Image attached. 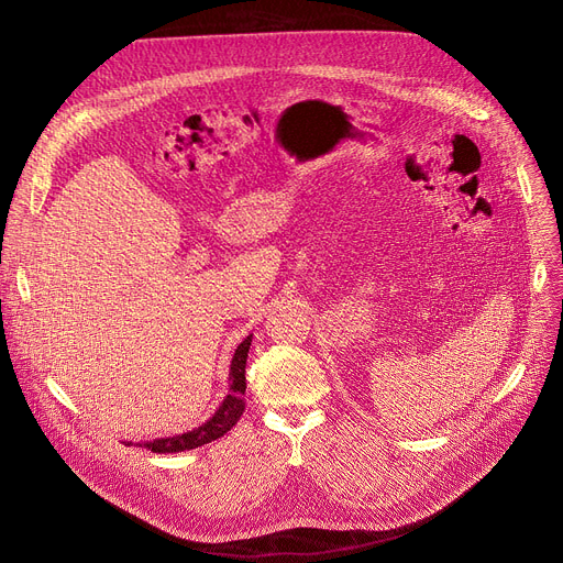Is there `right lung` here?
Masks as SVG:
<instances>
[{
    "mask_svg": "<svg viewBox=\"0 0 563 563\" xmlns=\"http://www.w3.org/2000/svg\"><path fill=\"white\" fill-rule=\"evenodd\" d=\"M251 340H253V335H249L240 346H236L232 363H230V376H228L230 390H228L225 399L221 401V406L217 408V412L210 420H207L200 427H196V429H191V431H187V433L170 435V438H157V440H147V442H136V445L151 450L155 454H175V452L196 450L200 445H207V442L221 438L223 433H228L244 412L246 358H249ZM128 445H132V440L128 442Z\"/></svg>",
    "mask_w": 563,
    "mask_h": 563,
    "instance_id": "right-lung-1",
    "label": "right lung"
}]
</instances>
